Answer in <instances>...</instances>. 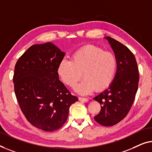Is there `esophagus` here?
<instances>
[{"mask_svg":"<svg viewBox=\"0 0 152 152\" xmlns=\"http://www.w3.org/2000/svg\"><path fill=\"white\" fill-rule=\"evenodd\" d=\"M78 100H80L81 102H87L89 101V100L87 99L86 98H82V97H79L78 98Z\"/></svg>","mask_w":152,"mask_h":152,"instance_id":"esophagus-1","label":"esophagus"}]
</instances>
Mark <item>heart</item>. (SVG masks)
<instances>
[{
	"label": "heart",
	"mask_w": 152,
	"mask_h": 152,
	"mask_svg": "<svg viewBox=\"0 0 152 152\" xmlns=\"http://www.w3.org/2000/svg\"><path fill=\"white\" fill-rule=\"evenodd\" d=\"M117 60L112 53L102 48L87 45L72 56V61L63 59L58 67V73L64 83L73 87L80 78L84 80L75 87L77 93L89 94L94 90L102 91L110 86L114 78Z\"/></svg>",
	"instance_id": "1"
}]
</instances>
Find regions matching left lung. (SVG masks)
Returning a JSON list of instances; mask_svg holds the SVG:
<instances>
[{
  "label": "left lung",
  "mask_w": 152,
  "mask_h": 152,
  "mask_svg": "<svg viewBox=\"0 0 152 152\" xmlns=\"http://www.w3.org/2000/svg\"><path fill=\"white\" fill-rule=\"evenodd\" d=\"M117 60L116 75L110 86L94 98L101 105L94 117L98 123L113 126L122 121L133 104L138 90L139 74L135 56L127 47L106 36Z\"/></svg>",
  "instance_id": "left-lung-1"
}]
</instances>
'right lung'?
<instances>
[{
  "instance_id": "add662e5",
  "label": "right lung",
  "mask_w": 152,
  "mask_h": 152,
  "mask_svg": "<svg viewBox=\"0 0 152 152\" xmlns=\"http://www.w3.org/2000/svg\"><path fill=\"white\" fill-rule=\"evenodd\" d=\"M65 55L52 42L34 45L15 65L13 82L19 106L27 121L43 131L61 128L71 104L78 100L59 80L58 67Z\"/></svg>"
}]
</instances>
